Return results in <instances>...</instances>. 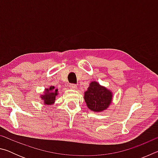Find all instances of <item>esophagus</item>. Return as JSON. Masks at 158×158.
<instances>
[{
    "mask_svg": "<svg viewBox=\"0 0 158 158\" xmlns=\"http://www.w3.org/2000/svg\"><path fill=\"white\" fill-rule=\"evenodd\" d=\"M69 86L71 88V89H77V85H75V84H69Z\"/></svg>",
    "mask_w": 158,
    "mask_h": 158,
    "instance_id": "esophagus-1",
    "label": "esophagus"
}]
</instances>
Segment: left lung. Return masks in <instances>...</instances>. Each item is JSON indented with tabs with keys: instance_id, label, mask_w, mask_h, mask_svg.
Masks as SVG:
<instances>
[{
	"instance_id": "1",
	"label": "left lung",
	"mask_w": 158,
	"mask_h": 158,
	"mask_svg": "<svg viewBox=\"0 0 158 158\" xmlns=\"http://www.w3.org/2000/svg\"><path fill=\"white\" fill-rule=\"evenodd\" d=\"M113 93L97 81H91L86 91L84 92V100L90 111L102 112L109 107L112 102Z\"/></svg>"
}]
</instances>
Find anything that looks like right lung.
I'll use <instances>...</instances> for the list:
<instances>
[{
    "instance_id": "add662e5",
    "label": "right lung",
    "mask_w": 158,
    "mask_h": 158,
    "mask_svg": "<svg viewBox=\"0 0 158 158\" xmlns=\"http://www.w3.org/2000/svg\"><path fill=\"white\" fill-rule=\"evenodd\" d=\"M58 90L53 85H51L49 89L44 90V94L41 95L40 98L45 105H52L55 103L56 97L58 95Z\"/></svg>"
}]
</instances>
